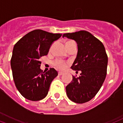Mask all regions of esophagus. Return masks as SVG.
Returning <instances> with one entry per match:
<instances>
[{
	"instance_id": "1",
	"label": "esophagus",
	"mask_w": 123,
	"mask_h": 123,
	"mask_svg": "<svg viewBox=\"0 0 123 123\" xmlns=\"http://www.w3.org/2000/svg\"><path fill=\"white\" fill-rule=\"evenodd\" d=\"M62 74H63V72H61V71H59V72L58 73V75H60V76L62 75Z\"/></svg>"
}]
</instances>
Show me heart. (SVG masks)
<instances>
[{
  "label": "heart",
  "mask_w": 123,
  "mask_h": 123,
  "mask_svg": "<svg viewBox=\"0 0 123 123\" xmlns=\"http://www.w3.org/2000/svg\"><path fill=\"white\" fill-rule=\"evenodd\" d=\"M54 66L58 69H61V70H63L66 68L67 66V64L66 62H63L61 60L57 59L54 62Z\"/></svg>",
  "instance_id": "1"
}]
</instances>
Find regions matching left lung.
<instances>
[{"label": "left lung", "instance_id": "1", "mask_svg": "<svg viewBox=\"0 0 123 123\" xmlns=\"http://www.w3.org/2000/svg\"><path fill=\"white\" fill-rule=\"evenodd\" d=\"M76 41L77 57L71 66L74 71H81L79 77L66 87L70 100L84 103L92 99L99 91L107 75L108 57L103 43L86 31L64 34L62 37Z\"/></svg>", "mask_w": 123, "mask_h": 123}]
</instances>
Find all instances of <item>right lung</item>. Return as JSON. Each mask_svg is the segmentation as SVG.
Returning <instances> with one entry per match:
<instances>
[{
	"instance_id": "right-lung-1",
	"label": "right lung",
	"mask_w": 123,
	"mask_h": 123,
	"mask_svg": "<svg viewBox=\"0 0 123 123\" xmlns=\"http://www.w3.org/2000/svg\"><path fill=\"white\" fill-rule=\"evenodd\" d=\"M61 36L34 30L14 46L11 60L12 77L18 91L26 99L39 101L48 94L51 82L58 73L54 68L42 73L39 59L48 54L52 43Z\"/></svg>"
}]
</instances>
